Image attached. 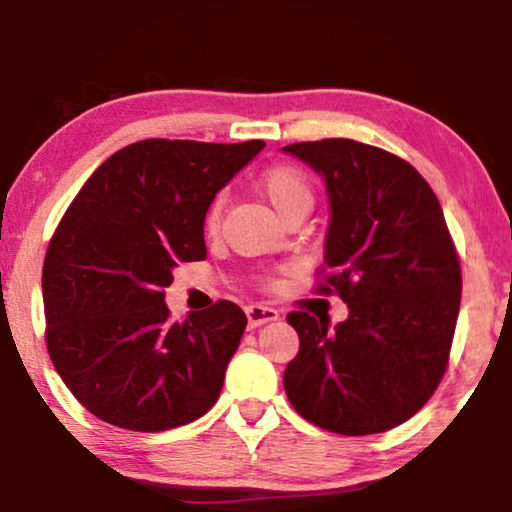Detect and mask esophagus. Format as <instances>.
Listing matches in <instances>:
<instances>
[{
    "mask_svg": "<svg viewBox=\"0 0 512 512\" xmlns=\"http://www.w3.org/2000/svg\"><path fill=\"white\" fill-rule=\"evenodd\" d=\"M245 314H248L250 328H260L264 323L278 319V309L267 307V304H248V307H245Z\"/></svg>",
    "mask_w": 512,
    "mask_h": 512,
    "instance_id": "esophagus-1",
    "label": "esophagus"
}]
</instances>
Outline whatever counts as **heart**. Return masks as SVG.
I'll return each mask as SVG.
<instances>
[{"label": "heart", "mask_w": 512, "mask_h": 512, "mask_svg": "<svg viewBox=\"0 0 512 512\" xmlns=\"http://www.w3.org/2000/svg\"><path fill=\"white\" fill-rule=\"evenodd\" d=\"M257 191L262 198L271 205V210L278 217H288L293 212L312 210L314 205V189L309 184L307 174L295 165H276L269 167L257 181ZM219 217H222V200H215L205 212V231L215 234L219 226Z\"/></svg>", "instance_id": "b5f03b06"}]
</instances>
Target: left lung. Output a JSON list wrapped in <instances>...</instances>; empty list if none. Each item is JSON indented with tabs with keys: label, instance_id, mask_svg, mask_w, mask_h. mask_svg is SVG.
<instances>
[{
	"label": "left lung",
	"instance_id": "obj_1",
	"mask_svg": "<svg viewBox=\"0 0 512 512\" xmlns=\"http://www.w3.org/2000/svg\"><path fill=\"white\" fill-rule=\"evenodd\" d=\"M283 153L326 184V278L349 316L290 312L300 352L283 387L304 420L338 435H375L423 409L442 380L461 307V264L442 205L397 155L352 139Z\"/></svg>",
	"mask_w": 512,
	"mask_h": 512
}]
</instances>
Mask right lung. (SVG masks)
I'll return each mask as SVG.
<instances>
[{
	"label": "right lung",
	"instance_id": "add662e5",
	"mask_svg": "<svg viewBox=\"0 0 512 512\" xmlns=\"http://www.w3.org/2000/svg\"><path fill=\"white\" fill-rule=\"evenodd\" d=\"M262 148L137 141L75 196L49 243L42 295L49 357L96 418L160 432L215 406L248 319L222 300L174 323L165 288L179 262L205 260V212Z\"/></svg>",
	"mask_w": 512,
	"mask_h": 512
}]
</instances>
